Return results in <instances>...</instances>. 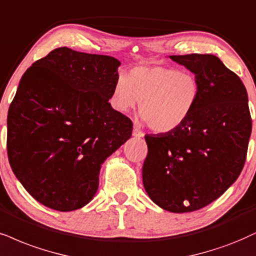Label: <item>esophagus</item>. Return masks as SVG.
<instances>
[{
	"mask_svg": "<svg viewBox=\"0 0 256 256\" xmlns=\"http://www.w3.org/2000/svg\"><path fill=\"white\" fill-rule=\"evenodd\" d=\"M133 135H134L135 138H144V133L142 130H141L138 126H134V128H133Z\"/></svg>",
	"mask_w": 256,
	"mask_h": 256,
	"instance_id": "1",
	"label": "esophagus"
}]
</instances>
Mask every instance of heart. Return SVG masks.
Segmentation results:
<instances>
[{"mask_svg":"<svg viewBox=\"0 0 256 256\" xmlns=\"http://www.w3.org/2000/svg\"><path fill=\"white\" fill-rule=\"evenodd\" d=\"M194 74L165 66H138L127 77L118 76L112 94L114 108L122 112L140 103V115L154 132L174 130L194 112L200 98Z\"/></svg>","mask_w":256,"mask_h":256,"instance_id":"heart-1","label":"heart"}]
</instances>
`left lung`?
Instances as JSON below:
<instances>
[{
    "instance_id": "left-lung-1",
    "label": "left lung",
    "mask_w": 256,
    "mask_h": 256,
    "mask_svg": "<svg viewBox=\"0 0 256 256\" xmlns=\"http://www.w3.org/2000/svg\"><path fill=\"white\" fill-rule=\"evenodd\" d=\"M194 72L200 98L180 127L147 134L144 190L171 212L209 205L234 184L244 168L252 133L248 94L240 77L212 54L170 56Z\"/></svg>"
}]
</instances>
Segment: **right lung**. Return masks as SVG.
<instances>
[{"label": "right lung", "mask_w": 256, "mask_h": 256, "mask_svg": "<svg viewBox=\"0 0 256 256\" xmlns=\"http://www.w3.org/2000/svg\"><path fill=\"white\" fill-rule=\"evenodd\" d=\"M120 65L59 47L22 76L8 110V160L45 206L72 211L89 203L100 165L132 136V120L109 103Z\"/></svg>", "instance_id": "add662e5"}]
</instances>
